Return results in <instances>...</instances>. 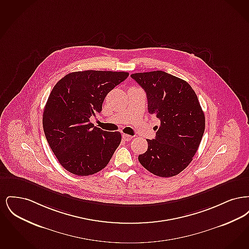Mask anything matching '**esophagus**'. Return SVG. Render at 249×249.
Wrapping results in <instances>:
<instances>
[{"instance_id": "1", "label": "esophagus", "mask_w": 249, "mask_h": 249, "mask_svg": "<svg viewBox=\"0 0 249 249\" xmlns=\"http://www.w3.org/2000/svg\"><path fill=\"white\" fill-rule=\"evenodd\" d=\"M122 138H123L125 141H130V140L132 139V136H131V135H129V134H125V133H123V134H122Z\"/></svg>"}]
</instances>
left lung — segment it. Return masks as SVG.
Returning <instances> with one entry per match:
<instances>
[{"mask_svg": "<svg viewBox=\"0 0 249 249\" xmlns=\"http://www.w3.org/2000/svg\"><path fill=\"white\" fill-rule=\"evenodd\" d=\"M146 93L148 112L160 121L156 137L138 160L160 178L175 177L196 154L204 132L205 118L190 84L163 71L132 73Z\"/></svg>", "mask_w": 249, "mask_h": 249, "instance_id": "1", "label": "left lung"}]
</instances>
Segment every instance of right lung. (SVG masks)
Segmentation results:
<instances>
[{"instance_id": "add662e5", "label": "right lung", "mask_w": 249, "mask_h": 249, "mask_svg": "<svg viewBox=\"0 0 249 249\" xmlns=\"http://www.w3.org/2000/svg\"><path fill=\"white\" fill-rule=\"evenodd\" d=\"M128 76L126 71H73L54 86L44 109L43 127L51 150L68 172L87 177L110 161L121 134L101 130L89 119L102 111L108 92Z\"/></svg>"}]
</instances>
